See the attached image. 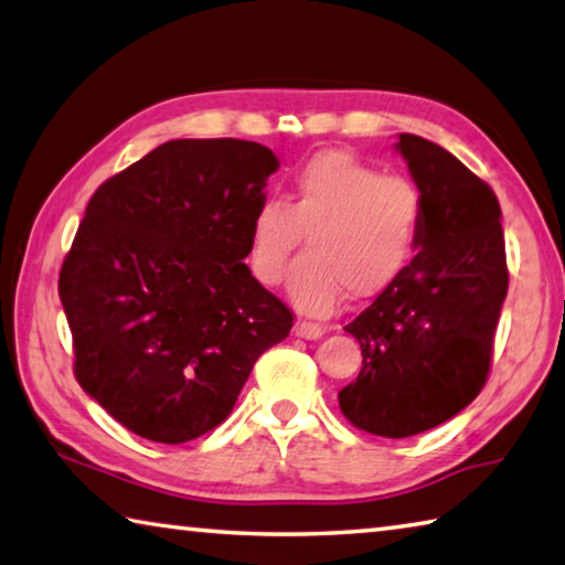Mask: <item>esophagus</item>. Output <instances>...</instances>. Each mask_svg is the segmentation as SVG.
<instances>
[{
	"instance_id": "obj_1",
	"label": "esophagus",
	"mask_w": 565,
	"mask_h": 565,
	"mask_svg": "<svg viewBox=\"0 0 565 565\" xmlns=\"http://www.w3.org/2000/svg\"><path fill=\"white\" fill-rule=\"evenodd\" d=\"M292 332L298 334V338H302V340H320L322 334H324V328H322V324H315V322L298 320V322H295Z\"/></svg>"
}]
</instances>
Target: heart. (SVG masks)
Segmentation results:
<instances>
[{
	"label": "heart",
	"instance_id": "heart-1",
	"mask_svg": "<svg viewBox=\"0 0 565 565\" xmlns=\"http://www.w3.org/2000/svg\"><path fill=\"white\" fill-rule=\"evenodd\" d=\"M422 225L424 195L412 178L322 151L295 171L282 203L267 198L255 207L247 265L257 282L277 288L308 237L290 298L302 312L330 315L344 292L370 300L387 290L417 253Z\"/></svg>",
	"mask_w": 565,
	"mask_h": 565
}]
</instances>
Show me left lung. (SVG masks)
Wrapping results in <instances>:
<instances>
[{"label":"left lung","mask_w":565,"mask_h":565,"mask_svg":"<svg viewBox=\"0 0 565 565\" xmlns=\"http://www.w3.org/2000/svg\"><path fill=\"white\" fill-rule=\"evenodd\" d=\"M394 148L424 195L419 253L344 328L360 342L362 370L338 397L358 429L404 439L483 390L509 267L491 188L427 138L399 134Z\"/></svg>","instance_id":"1"}]
</instances>
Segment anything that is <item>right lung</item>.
<instances>
[{
  "label": "right lung",
  "instance_id": "add662e5",
  "mask_svg": "<svg viewBox=\"0 0 565 565\" xmlns=\"http://www.w3.org/2000/svg\"><path fill=\"white\" fill-rule=\"evenodd\" d=\"M270 148L178 138L96 188L58 275L74 374L128 431L183 444L215 429L292 312L255 280L247 235Z\"/></svg>",
  "mask_w": 565,
  "mask_h": 565
}]
</instances>
